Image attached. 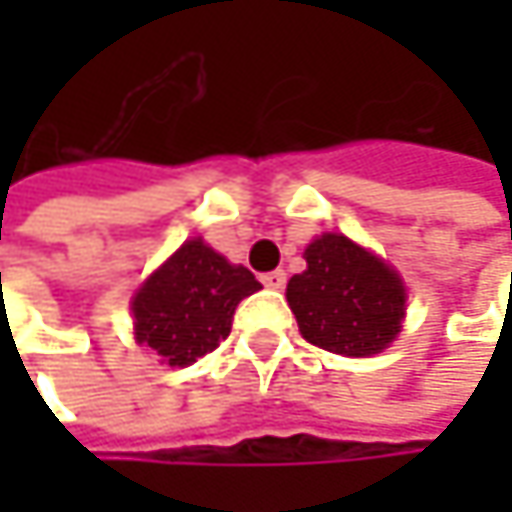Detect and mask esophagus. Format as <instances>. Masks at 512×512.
Listing matches in <instances>:
<instances>
[{
    "instance_id": "esophagus-1",
    "label": "esophagus",
    "mask_w": 512,
    "mask_h": 512,
    "mask_svg": "<svg viewBox=\"0 0 512 512\" xmlns=\"http://www.w3.org/2000/svg\"><path fill=\"white\" fill-rule=\"evenodd\" d=\"M260 281H263V287H269V290H281L284 281H287V272H284V269H272V272L260 275Z\"/></svg>"
}]
</instances>
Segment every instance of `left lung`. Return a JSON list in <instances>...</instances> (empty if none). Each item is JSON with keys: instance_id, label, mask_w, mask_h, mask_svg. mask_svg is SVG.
<instances>
[{"instance_id": "left-lung-1", "label": "left lung", "mask_w": 512, "mask_h": 512, "mask_svg": "<svg viewBox=\"0 0 512 512\" xmlns=\"http://www.w3.org/2000/svg\"><path fill=\"white\" fill-rule=\"evenodd\" d=\"M308 269L287 281V302L308 344L338 356L385 350L406 311L400 275L341 234L305 249Z\"/></svg>"}]
</instances>
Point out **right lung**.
I'll list each match as a JSON object with an SVG mask.
<instances>
[{
    "instance_id": "1",
    "label": "right lung",
    "mask_w": 512,
    "mask_h": 512,
    "mask_svg": "<svg viewBox=\"0 0 512 512\" xmlns=\"http://www.w3.org/2000/svg\"><path fill=\"white\" fill-rule=\"evenodd\" d=\"M257 290L260 281L246 266L189 240L136 293V341L165 364L186 367L231 335L237 305Z\"/></svg>"
}]
</instances>
